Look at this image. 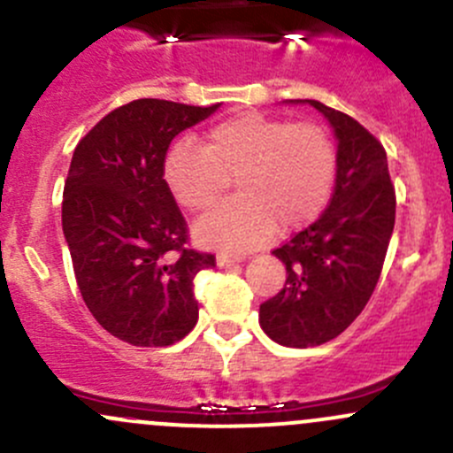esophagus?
<instances>
[{
	"label": "esophagus",
	"mask_w": 453,
	"mask_h": 453,
	"mask_svg": "<svg viewBox=\"0 0 453 453\" xmlns=\"http://www.w3.org/2000/svg\"><path fill=\"white\" fill-rule=\"evenodd\" d=\"M243 256H230V254H217V265L221 269H227V267H232V265H239V263H243Z\"/></svg>",
	"instance_id": "34e87169"
}]
</instances>
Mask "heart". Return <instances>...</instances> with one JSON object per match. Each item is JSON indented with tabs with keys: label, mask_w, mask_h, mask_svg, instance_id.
I'll return each mask as SVG.
<instances>
[{
	"label": "heart",
	"mask_w": 453,
	"mask_h": 453,
	"mask_svg": "<svg viewBox=\"0 0 453 453\" xmlns=\"http://www.w3.org/2000/svg\"><path fill=\"white\" fill-rule=\"evenodd\" d=\"M337 175L331 134L315 122L294 125L263 113H241L205 135V146L177 142L164 180L180 205L203 210L239 177V199L226 201L195 223L203 248L245 254L267 243L276 227L298 230L326 208Z\"/></svg>",
	"instance_id": "1"
}]
</instances>
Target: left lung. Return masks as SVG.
Instances as JSON below:
<instances>
[{
  "instance_id": "8db88e82",
  "label": "left lung",
  "mask_w": 453,
  "mask_h": 453,
  "mask_svg": "<svg viewBox=\"0 0 453 453\" xmlns=\"http://www.w3.org/2000/svg\"><path fill=\"white\" fill-rule=\"evenodd\" d=\"M337 140L331 203L318 221L273 256L285 265V287L260 304V328L273 342L309 349L331 342L364 311L377 287L395 230V186L381 142L357 120L318 100Z\"/></svg>"
}]
</instances>
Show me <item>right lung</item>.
Listing matches in <instances>:
<instances>
[{
    "label": "right lung",
    "mask_w": 453,
    "mask_h": 453,
    "mask_svg": "<svg viewBox=\"0 0 453 453\" xmlns=\"http://www.w3.org/2000/svg\"><path fill=\"white\" fill-rule=\"evenodd\" d=\"M219 107L134 100L72 155L61 217L76 282L96 322L127 344L171 346L197 324L193 280L214 256L186 248L164 159L175 135Z\"/></svg>",
    "instance_id": "1"
}]
</instances>
